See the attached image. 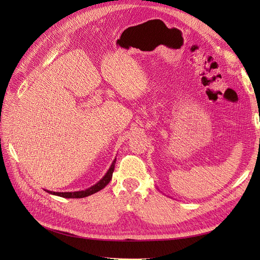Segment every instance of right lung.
Segmentation results:
<instances>
[{
    "label": "right lung",
    "mask_w": 260,
    "mask_h": 260,
    "mask_svg": "<svg viewBox=\"0 0 260 260\" xmlns=\"http://www.w3.org/2000/svg\"><path fill=\"white\" fill-rule=\"evenodd\" d=\"M115 164H116V158L112 162L111 167H109V169L107 170L105 176L102 178L98 183L90 186L89 188H86V190L76 191V192H52V191H49V190H45V191L48 192V193H50V194H52V195H57V196H60V198H65V199H82V198H86V196L92 195L94 193L101 191L102 188H104L109 182H111L112 177H113V172H114V169H115Z\"/></svg>",
    "instance_id": "obj_1"
}]
</instances>
